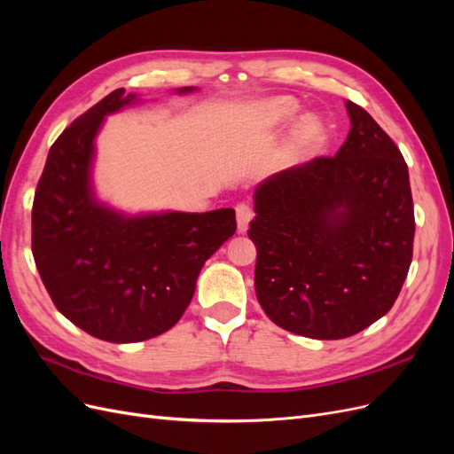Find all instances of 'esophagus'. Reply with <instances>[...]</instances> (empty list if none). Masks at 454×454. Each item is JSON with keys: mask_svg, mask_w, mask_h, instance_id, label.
<instances>
[{"mask_svg": "<svg viewBox=\"0 0 454 454\" xmlns=\"http://www.w3.org/2000/svg\"><path fill=\"white\" fill-rule=\"evenodd\" d=\"M252 215H254V210H252L250 204L240 202L237 206V223H239V231L240 232H246V229H248V223H250Z\"/></svg>", "mask_w": 454, "mask_h": 454, "instance_id": "1", "label": "esophagus"}]
</instances>
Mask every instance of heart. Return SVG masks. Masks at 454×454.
Instances as JSON below:
<instances>
[{
    "mask_svg": "<svg viewBox=\"0 0 454 454\" xmlns=\"http://www.w3.org/2000/svg\"><path fill=\"white\" fill-rule=\"evenodd\" d=\"M297 114V102L287 96H280V98H270L267 102H261L255 107V117L261 125L274 127L282 125V122L290 121ZM324 144V129L316 119H305L295 129L292 136V155L301 157L309 155L312 151L322 147Z\"/></svg>",
    "mask_w": 454,
    "mask_h": 454,
    "instance_id": "obj_1",
    "label": "heart"
}]
</instances>
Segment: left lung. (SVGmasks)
Masks as SVG:
<instances>
[{
    "mask_svg": "<svg viewBox=\"0 0 454 454\" xmlns=\"http://www.w3.org/2000/svg\"><path fill=\"white\" fill-rule=\"evenodd\" d=\"M352 129L335 157H316L255 189L248 237L255 295L269 318L310 339H345L387 314L413 259L415 210L402 151L347 102Z\"/></svg>",
    "mask_w": 454,
    "mask_h": 454,
    "instance_id": "1",
    "label": "left lung"
}]
</instances>
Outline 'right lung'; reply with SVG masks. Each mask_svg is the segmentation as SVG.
I'll list each match as a JSON object with an SVG mask.
<instances>
[{
    "instance_id": "right-lung-1",
    "label": "right lung",
    "mask_w": 454,
    "mask_h": 454,
    "mask_svg": "<svg viewBox=\"0 0 454 454\" xmlns=\"http://www.w3.org/2000/svg\"><path fill=\"white\" fill-rule=\"evenodd\" d=\"M134 98L109 92L59 136L32 206V254L54 307L109 342L168 332L193 299L204 261L237 231L232 208L125 217L94 200V136Z\"/></svg>"
}]
</instances>
